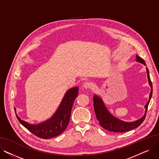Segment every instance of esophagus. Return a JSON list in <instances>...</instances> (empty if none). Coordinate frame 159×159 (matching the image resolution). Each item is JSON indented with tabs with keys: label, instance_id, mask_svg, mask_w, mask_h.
<instances>
[{
	"label": "esophagus",
	"instance_id": "34e87169",
	"mask_svg": "<svg viewBox=\"0 0 159 159\" xmlns=\"http://www.w3.org/2000/svg\"><path fill=\"white\" fill-rule=\"evenodd\" d=\"M91 83L88 82H84V84H83V88H84V89H89V88H91Z\"/></svg>",
	"mask_w": 159,
	"mask_h": 159
}]
</instances>
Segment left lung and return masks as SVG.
<instances>
[{
	"label": "left lung",
	"instance_id": "left-lung-1",
	"mask_svg": "<svg viewBox=\"0 0 159 159\" xmlns=\"http://www.w3.org/2000/svg\"><path fill=\"white\" fill-rule=\"evenodd\" d=\"M135 60L137 62L141 64H143L144 66H146V63L144 59H143L141 57H140L137 55L135 57ZM146 68V72L148 75L149 85L150 86V87H151V92L149 93V97L148 101L146 104V106H144L146 109L145 113L140 119L133 122H125L119 119L118 118L115 117V116H113L111 113H110L109 111L107 110L101 97L97 95H94L93 107H94V110L95 112L97 119L99 121L100 125H101V126L102 128H104L105 129L111 132H126V131L137 128L144 120L146 118V112L148 110V107L153 93L152 83L151 79H150L149 70L148 68Z\"/></svg>",
	"mask_w": 159,
	"mask_h": 159
}]
</instances>
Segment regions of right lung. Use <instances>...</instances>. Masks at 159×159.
<instances>
[{"mask_svg": "<svg viewBox=\"0 0 159 159\" xmlns=\"http://www.w3.org/2000/svg\"><path fill=\"white\" fill-rule=\"evenodd\" d=\"M79 88L74 87L66 91L55 113L51 118L37 124H31L20 119L15 111L19 122L31 133L39 138L49 139L62 133L69 124L75 99L78 95Z\"/></svg>", "mask_w": 159, "mask_h": 159, "instance_id": "1", "label": "right lung"}]
</instances>
